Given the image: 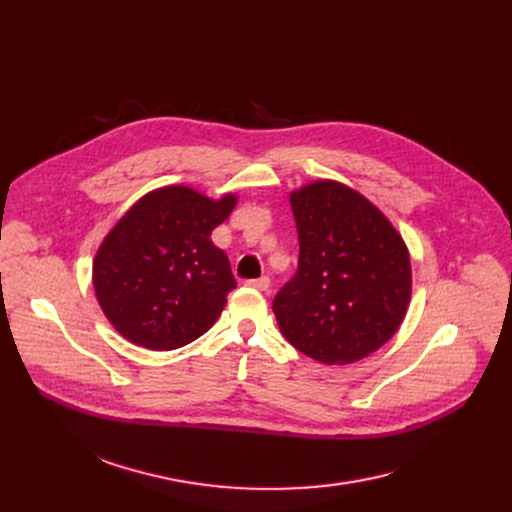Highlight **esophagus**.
<instances>
[{"label": "esophagus", "instance_id": "1", "mask_svg": "<svg viewBox=\"0 0 512 512\" xmlns=\"http://www.w3.org/2000/svg\"><path fill=\"white\" fill-rule=\"evenodd\" d=\"M247 286H251V288H255V290H261V292H265V290H270V278H255V280H247L245 282Z\"/></svg>", "mask_w": 512, "mask_h": 512}]
</instances>
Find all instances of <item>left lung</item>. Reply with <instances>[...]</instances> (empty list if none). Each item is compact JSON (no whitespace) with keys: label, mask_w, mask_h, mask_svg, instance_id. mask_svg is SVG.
<instances>
[{"label":"left lung","mask_w":512,"mask_h":512,"mask_svg":"<svg viewBox=\"0 0 512 512\" xmlns=\"http://www.w3.org/2000/svg\"><path fill=\"white\" fill-rule=\"evenodd\" d=\"M299 272L274 299L280 332L326 365L382 348L407 315L409 249L386 215L355 188L313 180L294 188Z\"/></svg>","instance_id":"8db88e82"}]
</instances>
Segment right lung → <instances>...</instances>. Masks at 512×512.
Listing matches in <instances>:
<instances>
[{
    "label": "right lung",
    "mask_w": 512,
    "mask_h": 512,
    "mask_svg": "<svg viewBox=\"0 0 512 512\" xmlns=\"http://www.w3.org/2000/svg\"><path fill=\"white\" fill-rule=\"evenodd\" d=\"M236 201L234 193L211 199L184 184L161 186L105 234L93 288L120 336L149 351H174L215 324L236 280L211 232Z\"/></svg>",
    "instance_id": "1"
}]
</instances>
